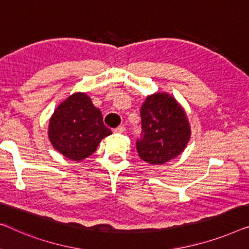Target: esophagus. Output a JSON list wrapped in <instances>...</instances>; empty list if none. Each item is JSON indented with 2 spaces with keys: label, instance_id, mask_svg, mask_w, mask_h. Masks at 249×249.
<instances>
[{
  "label": "esophagus",
  "instance_id": "34e87169",
  "mask_svg": "<svg viewBox=\"0 0 249 249\" xmlns=\"http://www.w3.org/2000/svg\"><path fill=\"white\" fill-rule=\"evenodd\" d=\"M124 132H125L124 126H118V127L114 129V133H117V134H122V133H124Z\"/></svg>",
  "mask_w": 249,
  "mask_h": 249
}]
</instances>
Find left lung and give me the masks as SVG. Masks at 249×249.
I'll return each mask as SVG.
<instances>
[{
  "label": "left lung",
  "instance_id": "1",
  "mask_svg": "<svg viewBox=\"0 0 249 249\" xmlns=\"http://www.w3.org/2000/svg\"><path fill=\"white\" fill-rule=\"evenodd\" d=\"M142 133L136 141L139 157L150 164H163L186 148L192 129L186 111L176 98L156 92L141 106Z\"/></svg>",
  "mask_w": 249,
  "mask_h": 249
}]
</instances>
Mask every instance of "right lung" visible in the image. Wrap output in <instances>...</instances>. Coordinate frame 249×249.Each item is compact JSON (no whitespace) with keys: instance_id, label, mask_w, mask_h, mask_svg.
<instances>
[{"instance_id":"right-lung-1","label":"right lung","mask_w":249,"mask_h":249,"mask_svg":"<svg viewBox=\"0 0 249 249\" xmlns=\"http://www.w3.org/2000/svg\"><path fill=\"white\" fill-rule=\"evenodd\" d=\"M47 134L53 148L65 158L82 161L111 131L104 125L100 109L93 106L88 94L75 92L55 108Z\"/></svg>"}]
</instances>
